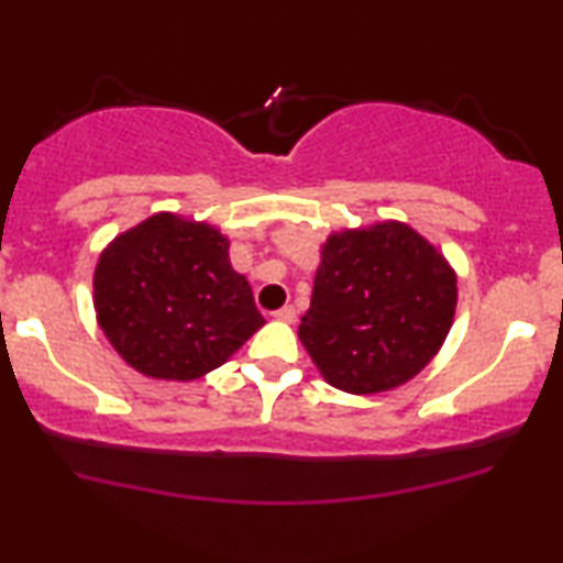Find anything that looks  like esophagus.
Wrapping results in <instances>:
<instances>
[{
	"label": "esophagus",
	"mask_w": 563,
	"mask_h": 563,
	"mask_svg": "<svg viewBox=\"0 0 563 563\" xmlns=\"http://www.w3.org/2000/svg\"><path fill=\"white\" fill-rule=\"evenodd\" d=\"M275 320L280 322H296V309L294 307H283L275 311Z\"/></svg>",
	"instance_id": "1"
}]
</instances>
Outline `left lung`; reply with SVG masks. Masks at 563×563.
Returning a JSON list of instances; mask_svg holds the SVG:
<instances>
[{
  "instance_id": "left-lung-1",
  "label": "left lung",
  "mask_w": 563,
  "mask_h": 563,
  "mask_svg": "<svg viewBox=\"0 0 563 563\" xmlns=\"http://www.w3.org/2000/svg\"><path fill=\"white\" fill-rule=\"evenodd\" d=\"M456 311V273L404 222L333 233L299 338L333 388L383 393L422 372Z\"/></svg>"
}]
</instances>
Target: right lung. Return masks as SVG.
Wrapping results in <instances>:
<instances>
[{
  "mask_svg": "<svg viewBox=\"0 0 563 563\" xmlns=\"http://www.w3.org/2000/svg\"><path fill=\"white\" fill-rule=\"evenodd\" d=\"M228 246L207 222L159 212L101 252L93 309L133 369L159 380H196L262 328L252 286L230 267Z\"/></svg>",
  "mask_w": 563,
  "mask_h": 563,
  "instance_id": "1",
  "label": "right lung"
}]
</instances>
